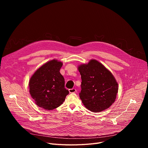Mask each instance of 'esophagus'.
Returning <instances> with one entry per match:
<instances>
[{
    "label": "esophagus",
    "mask_w": 148,
    "mask_h": 148,
    "mask_svg": "<svg viewBox=\"0 0 148 148\" xmlns=\"http://www.w3.org/2000/svg\"><path fill=\"white\" fill-rule=\"evenodd\" d=\"M76 89L75 88H71V89H69V92L70 93H74V92H76Z\"/></svg>",
    "instance_id": "esophagus-1"
}]
</instances>
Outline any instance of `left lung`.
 Segmentation results:
<instances>
[{"mask_svg": "<svg viewBox=\"0 0 148 148\" xmlns=\"http://www.w3.org/2000/svg\"><path fill=\"white\" fill-rule=\"evenodd\" d=\"M78 69L82 80L79 95L84 106L94 112L108 108L115 102L118 90L112 73L95 60L80 65Z\"/></svg>", "mask_w": 148, "mask_h": 148, "instance_id": "obj_1", "label": "left lung"}]
</instances>
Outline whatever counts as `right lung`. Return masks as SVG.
Returning <instances> with one entry per match:
<instances>
[{
  "label": "right lung",
  "instance_id": "obj_1",
  "mask_svg": "<svg viewBox=\"0 0 148 148\" xmlns=\"http://www.w3.org/2000/svg\"><path fill=\"white\" fill-rule=\"evenodd\" d=\"M62 63L51 60L37 69L30 78L29 92L37 106L46 110H54L62 103L69 91L60 70Z\"/></svg>",
  "mask_w": 148,
  "mask_h": 148
}]
</instances>
